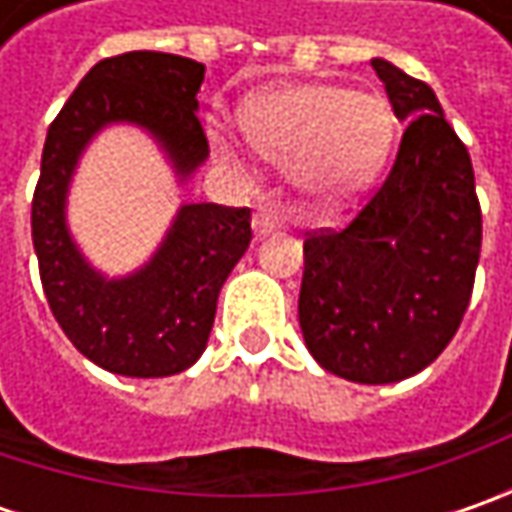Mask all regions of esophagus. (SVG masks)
<instances>
[{
	"label": "esophagus",
	"mask_w": 512,
	"mask_h": 512,
	"mask_svg": "<svg viewBox=\"0 0 512 512\" xmlns=\"http://www.w3.org/2000/svg\"><path fill=\"white\" fill-rule=\"evenodd\" d=\"M285 210L279 205H270V202H265V205L256 207V216H253V230H256V236L262 239V236H267V233H273V230H279V227L285 225Z\"/></svg>",
	"instance_id": "1"
}]
</instances>
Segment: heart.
Here are the masks:
<instances>
[{
	"label": "heart",
	"instance_id": "1",
	"mask_svg": "<svg viewBox=\"0 0 512 512\" xmlns=\"http://www.w3.org/2000/svg\"><path fill=\"white\" fill-rule=\"evenodd\" d=\"M239 130L256 153L293 162L307 190L344 199L382 170L396 119L384 96L305 82L247 96L239 108Z\"/></svg>",
	"mask_w": 512,
	"mask_h": 512
}]
</instances>
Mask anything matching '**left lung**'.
Instances as JSON below:
<instances>
[{
    "mask_svg": "<svg viewBox=\"0 0 512 512\" xmlns=\"http://www.w3.org/2000/svg\"><path fill=\"white\" fill-rule=\"evenodd\" d=\"M407 122L384 185L344 230L305 239L299 325L327 373L359 384L416 376L439 359L470 305L482 207L470 153L430 85L370 62Z\"/></svg>",
    "mask_w": 512,
    "mask_h": 512,
    "instance_id": "left-lung-1",
    "label": "left lung"
}]
</instances>
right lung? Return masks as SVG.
Returning <instances> with one entry per match:
<instances>
[{
    "label": "right lung",
    "mask_w": 512,
    "mask_h": 512,
    "mask_svg": "<svg viewBox=\"0 0 512 512\" xmlns=\"http://www.w3.org/2000/svg\"><path fill=\"white\" fill-rule=\"evenodd\" d=\"M205 65L176 53L130 50L88 70L53 119L33 193L30 230L48 305L73 347L119 376L182 373L205 353L219 290L250 245V210L182 205L139 270L110 279L90 265L68 227L76 165L96 133L136 125L187 182L207 159L196 116Z\"/></svg>",
    "instance_id": "1"
}]
</instances>
